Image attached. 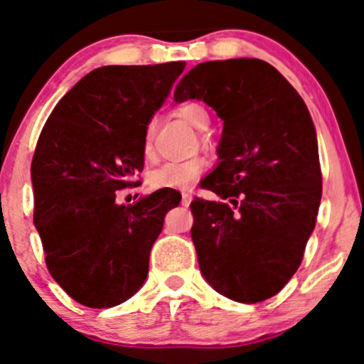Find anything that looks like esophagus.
Returning <instances> with one entry per match:
<instances>
[{"instance_id":"obj_1","label":"esophagus","mask_w":364,"mask_h":364,"mask_svg":"<svg viewBox=\"0 0 364 364\" xmlns=\"http://www.w3.org/2000/svg\"><path fill=\"white\" fill-rule=\"evenodd\" d=\"M191 200H193V195H191L190 191H183V193H181V205L188 207V205L191 203Z\"/></svg>"}]
</instances>
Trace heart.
<instances>
[{
  "mask_svg": "<svg viewBox=\"0 0 364 364\" xmlns=\"http://www.w3.org/2000/svg\"><path fill=\"white\" fill-rule=\"evenodd\" d=\"M178 115L188 122L198 132L208 130L210 117L207 108L196 102H185L178 107ZM142 151L146 157H152V124H149L144 134ZM205 163L200 157H191L186 161H171L152 171L149 181L156 188H173V190H186L203 173Z\"/></svg>",
  "mask_w": 364,
  "mask_h": 364,
  "instance_id": "heart-1",
  "label": "heart"
}]
</instances>
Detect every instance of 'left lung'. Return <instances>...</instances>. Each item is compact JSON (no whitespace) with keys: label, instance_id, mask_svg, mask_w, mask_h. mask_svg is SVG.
I'll list each match as a JSON object with an SVG mask.
<instances>
[{"label":"left lung","instance_id":"left-lung-1","mask_svg":"<svg viewBox=\"0 0 364 364\" xmlns=\"http://www.w3.org/2000/svg\"><path fill=\"white\" fill-rule=\"evenodd\" d=\"M203 100L224 120L220 163L201 186L224 201H191L200 271L240 304L274 296L304 259L322 198L315 127L307 105L261 59L195 65L174 102Z\"/></svg>","mask_w":364,"mask_h":364}]
</instances>
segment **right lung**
Listing matches in <instances>:
<instances>
[{"mask_svg":"<svg viewBox=\"0 0 364 364\" xmlns=\"http://www.w3.org/2000/svg\"><path fill=\"white\" fill-rule=\"evenodd\" d=\"M185 63L103 65L63 96L32 159L33 224L47 269L77 304L120 305L149 273V254L181 195L157 190L134 205L117 191L144 169V134Z\"/></svg>","mask_w":364,"mask_h":364,"instance_id":"add662e5","label":"right lung"}]
</instances>
